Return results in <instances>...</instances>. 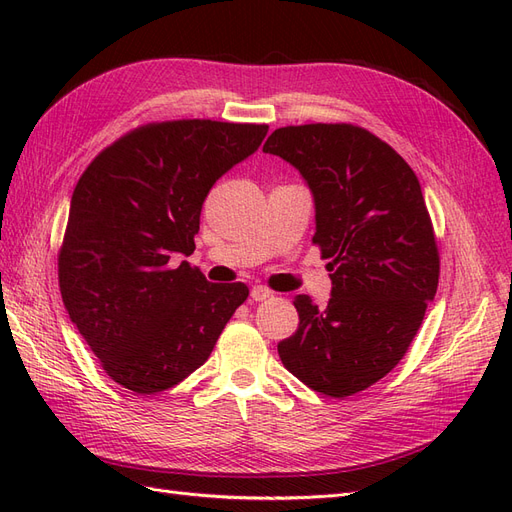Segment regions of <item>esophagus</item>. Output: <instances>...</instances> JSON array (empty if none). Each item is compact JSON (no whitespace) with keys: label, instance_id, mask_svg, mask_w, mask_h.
<instances>
[{"label":"esophagus","instance_id":"34e87169","mask_svg":"<svg viewBox=\"0 0 512 512\" xmlns=\"http://www.w3.org/2000/svg\"><path fill=\"white\" fill-rule=\"evenodd\" d=\"M271 290L269 288H265V286H252V292H250V297L254 299V301H265V299H269L271 297Z\"/></svg>","mask_w":512,"mask_h":512}]
</instances>
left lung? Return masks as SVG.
Returning <instances> with one entry per match:
<instances>
[{
    "label": "left lung",
    "mask_w": 512,
    "mask_h": 512,
    "mask_svg": "<svg viewBox=\"0 0 512 512\" xmlns=\"http://www.w3.org/2000/svg\"><path fill=\"white\" fill-rule=\"evenodd\" d=\"M265 153L299 170L314 194V243L329 260L331 299L294 297L299 329L277 352L309 389L342 399L404 359L440 277L433 224L414 170L352 123L275 130Z\"/></svg>",
    "instance_id": "8db88e82"
}]
</instances>
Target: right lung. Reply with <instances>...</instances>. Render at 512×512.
Returning a JSON list of instances; mask_svg holds the SVG:
<instances>
[{
  "label": "right lung",
  "mask_w": 512,
  "mask_h": 512,
  "mask_svg": "<svg viewBox=\"0 0 512 512\" xmlns=\"http://www.w3.org/2000/svg\"><path fill=\"white\" fill-rule=\"evenodd\" d=\"M265 123L153 121L102 149L76 183L59 290L70 320L123 389H173L203 365L245 284H211L188 262L213 183L260 147Z\"/></svg>",
  "instance_id": "add662e5"
}]
</instances>
